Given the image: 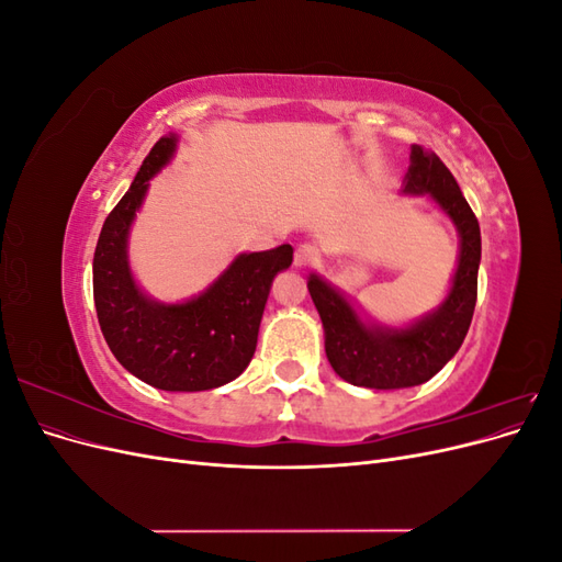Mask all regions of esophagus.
<instances>
[{
    "instance_id": "esophagus-1",
    "label": "esophagus",
    "mask_w": 562,
    "mask_h": 562,
    "mask_svg": "<svg viewBox=\"0 0 562 562\" xmlns=\"http://www.w3.org/2000/svg\"><path fill=\"white\" fill-rule=\"evenodd\" d=\"M318 258H321V252H318L316 246H312V244H300V246L295 248L293 262H295V267H312V265L318 262Z\"/></svg>"
}]
</instances>
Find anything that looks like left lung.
I'll list each match as a JSON object with an SVG mask.
<instances>
[{"instance_id":"obj_1","label":"left lung","mask_w":562,"mask_h":562,"mask_svg":"<svg viewBox=\"0 0 562 562\" xmlns=\"http://www.w3.org/2000/svg\"><path fill=\"white\" fill-rule=\"evenodd\" d=\"M403 194H427L459 232V260L448 297L431 314L405 328L366 323L351 302L328 281H307L316 304L326 356L339 378L368 389H405L431 380L469 333L479 295L481 227L457 180L434 151L413 145Z\"/></svg>"}]
</instances>
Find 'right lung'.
<instances>
[{
    "mask_svg": "<svg viewBox=\"0 0 562 562\" xmlns=\"http://www.w3.org/2000/svg\"><path fill=\"white\" fill-rule=\"evenodd\" d=\"M178 135L149 149L128 192L108 215L93 255L100 330L131 375L164 391H206L248 368L269 288L293 262V246L241 252L206 291L180 304L147 297L128 267V232L149 180L171 161Z\"/></svg>",
    "mask_w": 562,
    "mask_h": 562,
    "instance_id": "add662e5",
    "label": "right lung"
}]
</instances>
